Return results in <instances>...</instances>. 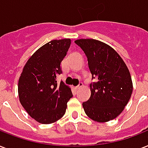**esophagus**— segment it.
I'll use <instances>...</instances> for the list:
<instances>
[{
  "mask_svg": "<svg viewBox=\"0 0 148 148\" xmlns=\"http://www.w3.org/2000/svg\"><path fill=\"white\" fill-rule=\"evenodd\" d=\"M82 86V82H80L79 84L78 85V86H76V87H75V88H76V90H79V89H80V88H81Z\"/></svg>",
  "mask_w": 148,
  "mask_h": 148,
  "instance_id": "esophagus-1",
  "label": "esophagus"
}]
</instances>
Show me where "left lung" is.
Listing matches in <instances>:
<instances>
[{
	"mask_svg": "<svg viewBox=\"0 0 148 148\" xmlns=\"http://www.w3.org/2000/svg\"><path fill=\"white\" fill-rule=\"evenodd\" d=\"M75 43L84 51L92 79L91 96L82 103L85 113L99 123L112 121L122 113L130 100L133 83L125 62L110 45L96 39H79Z\"/></svg>",
	"mask_w": 148,
	"mask_h": 148,
	"instance_id": "obj_1",
	"label": "left lung"
}]
</instances>
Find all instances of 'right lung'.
Instances as JSON below:
<instances>
[{"label":"right lung","mask_w":148,"mask_h":148,"mask_svg":"<svg viewBox=\"0 0 148 148\" xmlns=\"http://www.w3.org/2000/svg\"><path fill=\"white\" fill-rule=\"evenodd\" d=\"M70 44L71 40L65 38L44 45L27 60L18 80L21 104L41 123H52L62 117L73 97L70 88L56 80Z\"/></svg>","instance_id":"1"}]
</instances>
